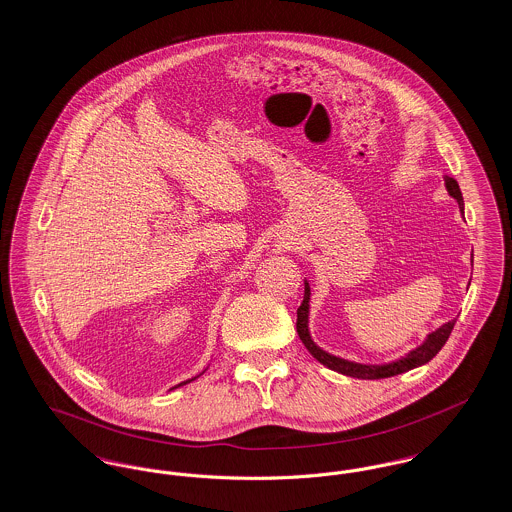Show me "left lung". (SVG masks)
I'll use <instances>...</instances> for the list:
<instances>
[{
  "label": "left lung",
  "instance_id": "left-lung-1",
  "mask_svg": "<svg viewBox=\"0 0 512 512\" xmlns=\"http://www.w3.org/2000/svg\"><path fill=\"white\" fill-rule=\"evenodd\" d=\"M445 186H447V192L457 199L459 209L464 213L463 194H461V188H459L457 180L445 176ZM309 299H311V288L305 282L303 303L297 309V334H299V338L303 341V345L309 349V353L317 359L318 363L328 366L330 370H336L340 374H345V376L361 378V380L390 378V376L403 374L407 370H413L416 366L426 365L428 361H432L438 355L439 349L445 345V341L449 340L451 330H453V326L457 322V320H449L447 324L439 326L438 330L432 332L422 345H418L411 353H407L405 357H401V359H397L393 363H388V365H361V363H351V361H345V359H340V357H334V355L326 353L324 349H320L317 343L313 341L311 334H309Z\"/></svg>",
  "mask_w": 512,
  "mask_h": 512
}]
</instances>
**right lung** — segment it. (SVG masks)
<instances>
[{
    "instance_id": "right-lung-1",
    "label": "right lung",
    "mask_w": 512,
    "mask_h": 512,
    "mask_svg": "<svg viewBox=\"0 0 512 512\" xmlns=\"http://www.w3.org/2000/svg\"><path fill=\"white\" fill-rule=\"evenodd\" d=\"M197 378V376H195ZM195 378H192V380H195ZM192 380H186V382H182V384H178V386H174V388H180V386H184V384H188V382H192Z\"/></svg>"
}]
</instances>
